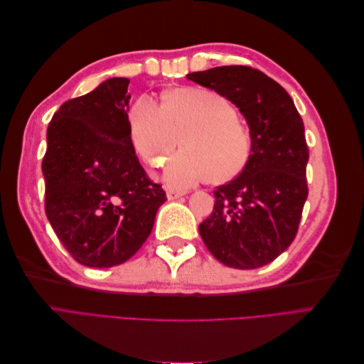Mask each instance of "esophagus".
<instances>
[{
	"mask_svg": "<svg viewBox=\"0 0 364 364\" xmlns=\"http://www.w3.org/2000/svg\"><path fill=\"white\" fill-rule=\"evenodd\" d=\"M182 196H185L183 191L167 190V199H168V200H176V199H179V197H182Z\"/></svg>",
	"mask_w": 364,
	"mask_h": 364,
	"instance_id": "esophagus-1",
	"label": "esophagus"
}]
</instances>
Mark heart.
Masks as SVG:
<instances>
[{
	"label": "heart",
	"mask_w": 364,
	"mask_h": 364,
	"mask_svg": "<svg viewBox=\"0 0 364 364\" xmlns=\"http://www.w3.org/2000/svg\"><path fill=\"white\" fill-rule=\"evenodd\" d=\"M129 132L138 155L153 167H159L181 138L183 150L162 173L173 188H188L209 176L228 181L250 158V134L235 107L206 87L165 92L161 107L150 97H139L129 111Z\"/></svg>",
	"instance_id": "heart-1"
}]
</instances>
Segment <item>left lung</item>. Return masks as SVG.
Segmentation results:
<instances>
[{
	"label": "left lung",
	"instance_id": "obj_1",
	"mask_svg": "<svg viewBox=\"0 0 364 364\" xmlns=\"http://www.w3.org/2000/svg\"><path fill=\"white\" fill-rule=\"evenodd\" d=\"M186 79L235 105L252 141L243 171L214 191V209L199 226L200 237L228 267L266 266L291 245L308 196L304 121L289 92L250 67H215Z\"/></svg>",
	"mask_w": 364,
	"mask_h": 364
}]
</instances>
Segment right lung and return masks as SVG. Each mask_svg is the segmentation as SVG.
I'll use <instances>...</instances> for the list:
<instances>
[{
  "mask_svg": "<svg viewBox=\"0 0 364 364\" xmlns=\"http://www.w3.org/2000/svg\"><path fill=\"white\" fill-rule=\"evenodd\" d=\"M129 82L112 77L65 102L47 129L46 214L86 267H114L134 257L167 200L130 141Z\"/></svg>",
  "mask_w": 364,
  "mask_h": 364,
  "instance_id": "add662e5",
  "label": "right lung"
}]
</instances>
